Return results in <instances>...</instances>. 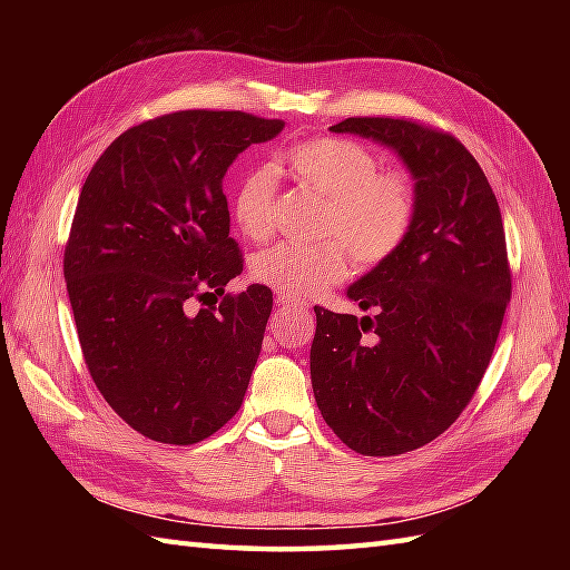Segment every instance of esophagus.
<instances>
[{"instance_id": "1", "label": "esophagus", "mask_w": 570, "mask_h": 570, "mask_svg": "<svg viewBox=\"0 0 570 570\" xmlns=\"http://www.w3.org/2000/svg\"><path fill=\"white\" fill-rule=\"evenodd\" d=\"M276 304H278V308H284V311H306V301L294 298V296H278Z\"/></svg>"}]
</instances>
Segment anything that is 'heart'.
Returning <instances> with one entry per match:
<instances>
[{"label": "heart", "instance_id": "heart-1", "mask_svg": "<svg viewBox=\"0 0 570 570\" xmlns=\"http://www.w3.org/2000/svg\"><path fill=\"white\" fill-rule=\"evenodd\" d=\"M282 164L301 186L323 198L318 242H282L254 257L252 274L282 296H311L347 274L392 259L414 225L416 200L409 178L377 171V156L343 137L294 144ZM235 223L254 242H264L276 225V174L257 166L242 176L233 196Z\"/></svg>", "mask_w": 570, "mask_h": 570}]
</instances>
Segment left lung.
Listing matches in <instances>:
<instances>
[{
    "label": "left lung",
    "mask_w": 570,
    "mask_h": 570,
    "mask_svg": "<svg viewBox=\"0 0 570 570\" xmlns=\"http://www.w3.org/2000/svg\"><path fill=\"white\" fill-rule=\"evenodd\" d=\"M335 135L392 149L414 178L416 215L392 259L350 284L374 316L316 311L311 384L325 423L362 455L431 443L475 394L512 276L498 198L455 137L394 117H347Z\"/></svg>",
    "instance_id": "1"
}]
</instances>
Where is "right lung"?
<instances>
[{
    "instance_id": "obj_1",
    "label": "right lung",
    "mask_w": 570,
    "mask_h": 570,
    "mask_svg": "<svg viewBox=\"0 0 570 570\" xmlns=\"http://www.w3.org/2000/svg\"><path fill=\"white\" fill-rule=\"evenodd\" d=\"M282 119L186 110L119 135L85 178L63 257L85 365L151 441L190 445L233 419L257 365L272 292L242 274L223 178ZM217 309L195 311L205 295Z\"/></svg>"
}]
</instances>
